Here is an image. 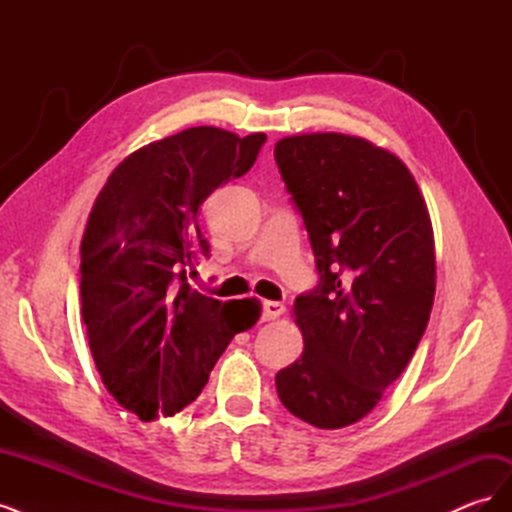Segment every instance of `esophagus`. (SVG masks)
Here are the masks:
<instances>
[{
	"mask_svg": "<svg viewBox=\"0 0 512 512\" xmlns=\"http://www.w3.org/2000/svg\"><path fill=\"white\" fill-rule=\"evenodd\" d=\"M286 312V305L282 301H265L262 303V320H275Z\"/></svg>",
	"mask_w": 512,
	"mask_h": 512,
	"instance_id": "esophagus-1",
	"label": "esophagus"
}]
</instances>
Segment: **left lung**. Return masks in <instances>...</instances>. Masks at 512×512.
<instances>
[{"label":"left lung","mask_w":512,"mask_h":512,"mask_svg":"<svg viewBox=\"0 0 512 512\" xmlns=\"http://www.w3.org/2000/svg\"><path fill=\"white\" fill-rule=\"evenodd\" d=\"M275 162L320 275L294 301L305 346L277 371V395L309 425L348 427L378 406L427 329L436 294L429 211L406 164L359 136H286Z\"/></svg>","instance_id":"obj_1"}]
</instances>
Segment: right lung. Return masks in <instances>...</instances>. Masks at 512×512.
I'll list each match as a JSON object with an SVG mask.
<instances>
[{
  "mask_svg": "<svg viewBox=\"0 0 512 512\" xmlns=\"http://www.w3.org/2000/svg\"><path fill=\"white\" fill-rule=\"evenodd\" d=\"M267 136L200 126L149 143L108 177L81 241V312L102 382L141 421L200 395L256 299L218 301L188 284L209 254L198 209L245 175Z\"/></svg>",
  "mask_w": 512,
  "mask_h": 512,
  "instance_id": "obj_1",
  "label": "right lung"
}]
</instances>
